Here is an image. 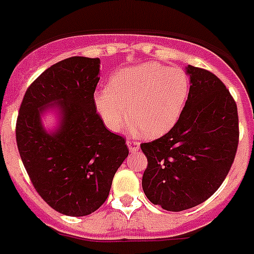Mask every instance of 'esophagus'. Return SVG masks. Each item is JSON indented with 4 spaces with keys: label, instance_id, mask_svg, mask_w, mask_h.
Here are the masks:
<instances>
[{
    "label": "esophagus",
    "instance_id": "obj_1",
    "mask_svg": "<svg viewBox=\"0 0 254 254\" xmlns=\"http://www.w3.org/2000/svg\"><path fill=\"white\" fill-rule=\"evenodd\" d=\"M127 148H129V150L131 151V153H135V151H138L139 148H140V144H139V141H135V140H127Z\"/></svg>",
    "mask_w": 254,
    "mask_h": 254
}]
</instances>
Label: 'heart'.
<instances>
[{
  "mask_svg": "<svg viewBox=\"0 0 254 254\" xmlns=\"http://www.w3.org/2000/svg\"><path fill=\"white\" fill-rule=\"evenodd\" d=\"M189 91L190 79L183 68L144 63L114 73L109 87L95 92L94 104L111 131H119L130 116L132 131L158 138L177 124Z\"/></svg>",
  "mask_w": 254,
  "mask_h": 254,
  "instance_id": "b5f03b06",
  "label": "heart"
}]
</instances>
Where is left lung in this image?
Wrapping results in <instances>:
<instances>
[{
    "mask_svg": "<svg viewBox=\"0 0 254 254\" xmlns=\"http://www.w3.org/2000/svg\"><path fill=\"white\" fill-rule=\"evenodd\" d=\"M190 91L177 124L162 138L143 143L148 158L143 190L170 212L207 200L223 183L236 158L237 104L214 73L188 65Z\"/></svg>",
    "mask_w": 254,
    "mask_h": 254,
    "instance_id": "8db88e82",
    "label": "left lung"
}]
</instances>
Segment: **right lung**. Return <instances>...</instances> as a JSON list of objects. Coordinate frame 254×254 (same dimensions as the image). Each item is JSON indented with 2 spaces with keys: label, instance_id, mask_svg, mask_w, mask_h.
I'll use <instances>...</instances> for the list:
<instances>
[{
  "label": "right lung",
  "instance_id": "1",
  "mask_svg": "<svg viewBox=\"0 0 254 254\" xmlns=\"http://www.w3.org/2000/svg\"><path fill=\"white\" fill-rule=\"evenodd\" d=\"M99 72V59L72 56L52 65L26 90L16 122L18 153L32 186L50 207L70 217L104 204L129 154L125 139L109 131L95 109ZM50 106L62 119L54 133L41 123Z\"/></svg>",
  "mask_w": 254,
  "mask_h": 254
}]
</instances>
